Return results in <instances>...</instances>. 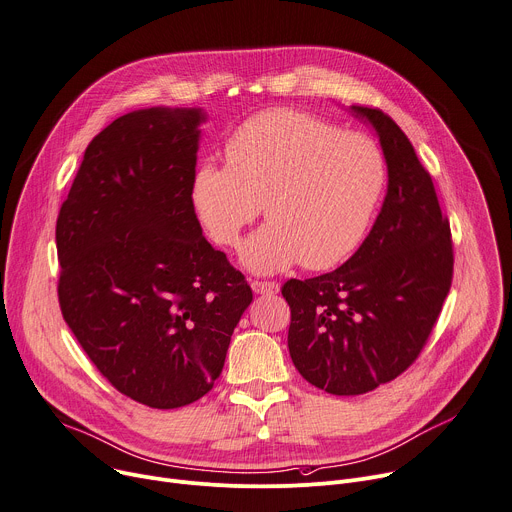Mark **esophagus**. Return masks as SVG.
<instances>
[{"mask_svg": "<svg viewBox=\"0 0 512 512\" xmlns=\"http://www.w3.org/2000/svg\"><path fill=\"white\" fill-rule=\"evenodd\" d=\"M252 289L258 295H276L280 287L274 280H252Z\"/></svg>", "mask_w": 512, "mask_h": 512, "instance_id": "esophagus-1", "label": "esophagus"}]
</instances>
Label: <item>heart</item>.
I'll list each match as a JSON object with an SVG mask.
<instances>
[{
    "label": "heart",
    "instance_id": "1",
    "mask_svg": "<svg viewBox=\"0 0 512 512\" xmlns=\"http://www.w3.org/2000/svg\"><path fill=\"white\" fill-rule=\"evenodd\" d=\"M225 164L203 162L191 199L211 238L236 248L264 205L268 223L244 248V264L274 272L301 262L327 270L366 238L388 185L382 146L293 109H268L225 142Z\"/></svg>",
    "mask_w": 512,
    "mask_h": 512
}]
</instances>
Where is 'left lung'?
<instances>
[{
	"mask_svg": "<svg viewBox=\"0 0 512 512\" xmlns=\"http://www.w3.org/2000/svg\"><path fill=\"white\" fill-rule=\"evenodd\" d=\"M380 138L388 193L358 252L333 272L291 278L289 352L313 386L354 396L403 374L423 352L453 278V242L427 168L378 107L354 105Z\"/></svg>",
	"mask_w": 512,
	"mask_h": 512,
	"instance_id": "left-lung-1",
	"label": "left lung"
}]
</instances>
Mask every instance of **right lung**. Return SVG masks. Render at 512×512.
<instances>
[{
    "instance_id": "add662e5",
    "label": "right lung",
    "mask_w": 512,
    "mask_h": 512,
    "mask_svg": "<svg viewBox=\"0 0 512 512\" xmlns=\"http://www.w3.org/2000/svg\"><path fill=\"white\" fill-rule=\"evenodd\" d=\"M201 120L199 109L152 107L111 122L56 217L63 319L101 376L152 409L211 390L252 303L193 207Z\"/></svg>"
}]
</instances>
